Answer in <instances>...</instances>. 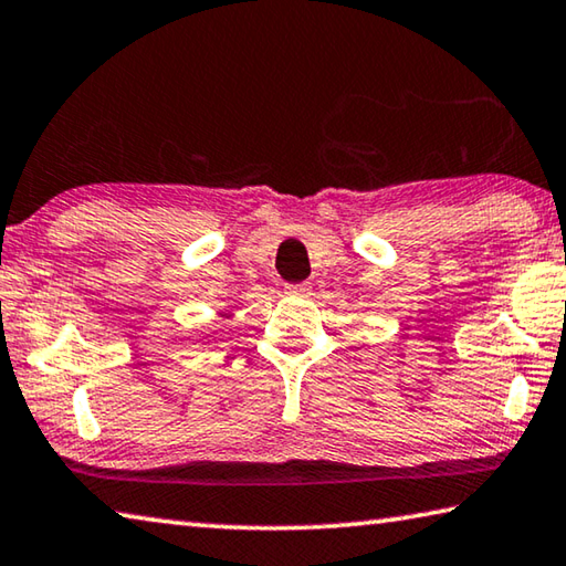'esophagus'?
<instances>
[{
  "label": "esophagus",
  "mask_w": 566,
  "mask_h": 566,
  "mask_svg": "<svg viewBox=\"0 0 566 566\" xmlns=\"http://www.w3.org/2000/svg\"><path fill=\"white\" fill-rule=\"evenodd\" d=\"M286 294H292V296H306V294H310V284H306V282L286 284Z\"/></svg>",
  "instance_id": "obj_1"
}]
</instances>
